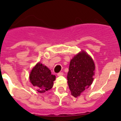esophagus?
Returning a JSON list of instances; mask_svg holds the SVG:
<instances>
[{"mask_svg":"<svg viewBox=\"0 0 121 121\" xmlns=\"http://www.w3.org/2000/svg\"><path fill=\"white\" fill-rule=\"evenodd\" d=\"M57 75H58V76L63 75V72H59L58 73H57Z\"/></svg>","mask_w":121,"mask_h":121,"instance_id":"obj_1","label":"esophagus"}]
</instances>
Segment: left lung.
Returning <instances> with one entry per match:
<instances>
[{
    "instance_id": "1",
    "label": "left lung",
    "mask_w": 121,
    "mask_h": 121,
    "mask_svg": "<svg viewBox=\"0 0 121 121\" xmlns=\"http://www.w3.org/2000/svg\"><path fill=\"white\" fill-rule=\"evenodd\" d=\"M95 65L92 58L83 51L70 61L67 75L68 86L72 95L77 97L92 83Z\"/></svg>"
}]
</instances>
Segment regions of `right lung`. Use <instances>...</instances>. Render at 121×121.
Instances as JSON below:
<instances>
[{
	"label": "right lung",
	"instance_id": "1",
	"mask_svg": "<svg viewBox=\"0 0 121 121\" xmlns=\"http://www.w3.org/2000/svg\"><path fill=\"white\" fill-rule=\"evenodd\" d=\"M56 77L46 66L38 63L31 71L29 79L33 86L39 93H44L50 90L53 86Z\"/></svg>",
	"mask_w": 121,
	"mask_h": 121
}]
</instances>
